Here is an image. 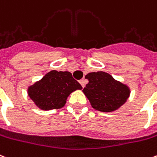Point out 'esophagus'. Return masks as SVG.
Masks as SVG:
<instances>
[{"mask_svg":"<svg viewBox=\"0 0 157 157\" xmlns=\"http://www.w3.org/2000/svg\"><path fill=\"white\" fill-rule=\"evenodd\" d=\"M79 82H80V84L81 85V86L84 88V87H85V86H86V81H85L84 79H82V80H81V81H79Z\"/></svg>","mask_w":157,"mask_h":157,"instance_id":"1","label":"esophagus"}]
</instances>
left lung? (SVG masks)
I'll use <instances>...</instances> for the list:
<instances>
[{"mask_svg": "<svg viewBox=\"0 0 157 157\" xmlns=\"http://www.w3.org/2000/svg\"><path fill=\"white\" fill-rule=\"evenodd\" d=\"M89 81L83 89L91 106L101 112H112L124 105L130 94L126 85L115 81L104 71L90 72L86 76Z\"/></svg>", "mask_w": 157, "mask_h": 157, "instance_id": "obj_1", "label": "left lung"}]
</instances>
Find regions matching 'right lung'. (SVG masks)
Masks as SVG:
<instances>
[{
	"instance_id": "1",
	"label": "right lung",
	"mask_w": 157,
	"mask_h": 157,
	"mask_svg": "<svg viewBox=\"0 0 157 157\" xmlns=\"http://www.w3.org/2000/svg\"><path fill=\"white\" fill-rule=\"evenodd\" d=\"M81 89L82 86L71 72L51 71L29 87L28 94L38 107L50 110L63 107L68 95L76 90Z\"/></svg>"
}]
</instances>
